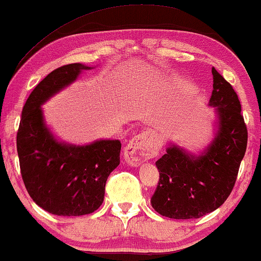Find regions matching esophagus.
Listing matches in <instances>:
<instances>
[{
  "label": "esophagus",
  "mask_w": 261,
  "mask_h": 261,
  "mask_svg": "<svg viewBox=\"0 0 261 261\" xmlns=\"http://www.w3.org/2000/svg\"><path fill=\"white\" fill-rule=\"evenodd\" d=\"M156 152V141L151 132H142L135 135L126 147L124 159L129 165L138 166L146 160L151 159Z\"/></svg>",
  "instance_id": "obj_1"
}]
</instances>
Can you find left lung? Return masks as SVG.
<instances>
[{"mask_svg":"<svg viewBox=\"0 0 261 261\" xmlns=\"http://www.w3.org/2000/svg\"><path fill=\"white\" fill-rule=\"evenodd\" d=\"M213 72L209 107L215 112V132L198 154L170 142L155 162L159 183L151 204L162 216L198 219L224 203L233 190L247 147V128L237 92L217 71Z\"/></svg>","mask_w":261,"mask_h":261,"instance_id":"obj_1","label":"left lung"}]
</instances>
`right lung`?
Segmentation results:
<instances>
[{
    "label": "right lung",
    "instance_id": "1",
    "mask_svg": "<svg viewBox=\"0 0 261 261\" xmlns=\"http://www.w3.org/2000/svg\"><path fill=\"white\" fill-rule=\"evenodd\" d=\"M94 67L69 64L48 73L24 103L16 137L21 176L28 194L58 216L94 213L103 203L106 181L120 164V140L87 145L59 140L45 122L41 106Z\"/></svg>",
    "mask_w": 261,
    "mask_h": 261
}]
</instances>
